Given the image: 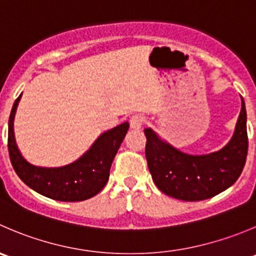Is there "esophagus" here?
Masks as SVG:
<instances>
[{
    "label": "esophagus",
    "instance_id": "obj_1",
    "mask_svg": "<svg viewBox=\"0 0 256 256\" xmlns=\"http://www.w3.org/2000/svg\"><path fill=\"white\" fill-rule=\"evenodd\" d=\"M144 122H145V118H144V116L140 115V114H136V115L131 116L130 125L132 128H142Z\"/></svg>",
    "mask_w": 256,
    "mask_h": 256
}]
</instances>
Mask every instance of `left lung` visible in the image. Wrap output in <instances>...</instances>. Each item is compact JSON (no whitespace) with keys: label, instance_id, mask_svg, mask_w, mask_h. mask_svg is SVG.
Wrapping results in <instances>:
<instances>
[{"label":"left lung","instance_id":"obj_1","mask_svg":"<svg viewBox=\"0 0 256 256\" xmlns=\"http://www.w3.org/2000/svg\"><path fill=\"white\" fill-rule=\"evenodd\" d=\"M146 136L145 156L152 180L164 194L184 202L210 199L239 178L248 155L246 110L242 111L234 136L225 148L208 155H188L158 138L151 128Z\"/></svg>","mask_w":256,"mask_h":256}]
</instances>
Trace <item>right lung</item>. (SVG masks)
Returning <instances> with one entry per match:
<instances>
[{"label": "right lung", "instance_id": "add662e5", "mask_svg": "<svg viewBox=\"0 0 256 256\" xmlns=\"http://www.w3.org/2000/svg\"><path fill=\"white\" fill-rule=\"evenodd\" d=\"M21 95L10 114L7 140L11 164L18 178L38 194L58 202H84L98 195L108 182L111 164L128 132V122L104 132L88 152L70 165L37 168L22 158L14 141V118Z\"/></svg>", "mask_w": 256, "mask_h": 256}]
</instances>
